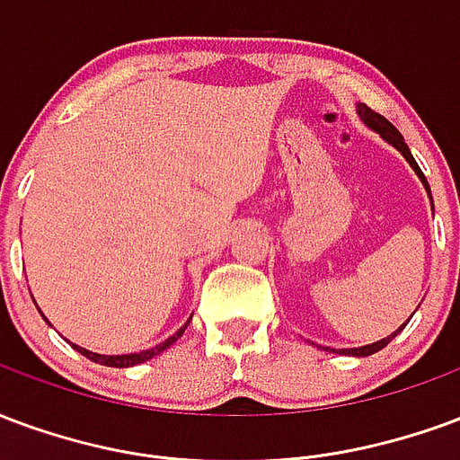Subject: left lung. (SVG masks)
Segmentation results:
<instances>
[{
  "label": "left lung",
  "mask_w": 460,
  "mask_h": 460,
  "mask_svg": "<svg viewBox=\"0 0 460 460\" xmlns=\"http://www.w3.org/2000/svg\"><path fill=\"white\" fill-rule=\"evenodd\" d=\"M355 110H358V117H360V122H363L365 127H367V129H372V132L380 134L385 142L392 144V146H394V149H397V152H400L402 156L407 159V164H409V166H411V169H414V173H417V176H419V181L424 183V189H427L429 198H431V190H429L427 179H424V173H421V169H419V166H417V161H414V156H411V152H409V146H407V144H404V137H402V134L397 132V129H394V124L387 122V119H385V117H382V115H377V112H372L370 107L363 105V102H358V105H355ZM431 210H434V203H431ZM411 316H414V314H411ZM407 323H409V321H407ZM407 323H402V326L397 328V331H394L392 336L382 338V341H377V343L360 345V348H341V350H333V348H331V350H333V353H341V355H355V358H367V355L382 350L385 345L390 343L392 338L400 336L402 328L407 326Z\"/></svg>",
  "instance_id": "1"
}]
</instances>
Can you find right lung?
Here are the masks:
<instances>
[{
  "instance_id": "1",
  "label": "right lung",
  "mask_w": 460,
  "mask_h": 460,
  "mask_svg": "<svg viewBox=\"0 0 460 460\" xmlns=\"http://www.w3.org/2000/svg\"><path fill=\"white\" fill-rule=\"evenodd\" d=\"M193 318V316H190ZM190 318L183 323V326L173 333V336H169L166 341H161L159 345H154V348H146V350H139V353H124V355H100V353H93V350H88V348H80V345L70 343L75 350H78L80 355H85L88 360H93V363H100V365H107V367H132V365H139V363H146V360H152L154 355L164 353L166 348H171V345L176 343L181 336H183V331L189 328Z\"/></svg>"
}]
</instances>
